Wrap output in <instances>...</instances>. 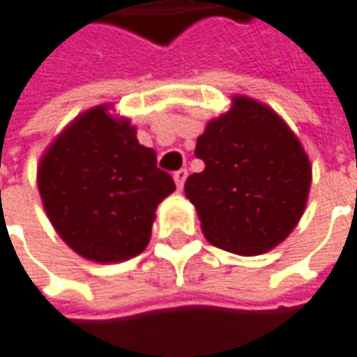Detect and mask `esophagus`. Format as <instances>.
<instances>
[{
    "label": "esophagus",
    "instance_id": "1",
    "mask_svg": "<svg viewBox=\"0 0 357 357\" xmlns=\"http://www.w3.org/2000/svg\"><path fill=\"white\" fill-rule=\"evenodd\" d=\"M185 178H188V169H178V172L174 174V181H176L178 190H181V188H183V183H185Z\"/></svg>",
    "mask_w": 357,
    "mask_h": 357
}]
</instances>
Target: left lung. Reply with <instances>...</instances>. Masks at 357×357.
I'll return each instance as SVG.
<instances>
[{"label":"left lung","instance_id":"1","mask_svg":"<svg viewBox=\"0 0 357 357\" xmlns=\"http://www.w3.org/2000/svg\"><path fill=\"white\" fill-rule=\"evenodd\" d=\"M195 155L206 169L185 181L206 240L238 256H259L294 231L307 204L312 165L298 135L270 105L234 96L209 119Z\"/></svg>","mask_w":357,"mask_h":357}]
</instances>
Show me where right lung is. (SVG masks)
<instances>
[{"label":"right lung","instance_id":"obj_1","mask_svg":"<svg viewBox=\"0 0 357 357\" xmlns=\"http://www.w3.org/2000/svg\"><path fill=\"white\" fill-rule=\"evenodd\" d=\"M101 103L68 123L43 151L38 188L57 236L77 256L117 264L148 248L155 209L176 183L128 117Z\"/></svg>","mask_w":357,"mask_h":357}]
</instances>
